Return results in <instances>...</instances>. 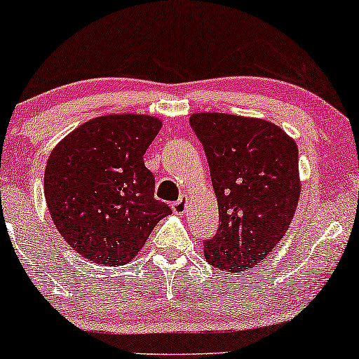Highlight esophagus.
<instances>
[{"label": "esophagus", "instance_id": "esophagus-1", "mask_svg": "<svg viewBox=\"0 0 359 359\" xmlns=\"http://www.w3.org/2000/svg\"><path fill=\"white\" fill-rule=\"evenodd\" d=\"M173 212L175 214H184L186 212V196H180V199L176 203H173Z\"/></svg>", "mask_w": 359, "mask_h": 359}]
</instances>
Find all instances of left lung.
Instances as JSON below:
<instances>
[{
  "instance_id": "left-lung-1",
  "label": "left lung",
  "mask_w": 359,
  "mask_h": 359,
  "mask_svg": "<svg viewBox=\"0 0 359 359\" xmlns=\"http://www.w3.org/2000/svg\"><path fill=\"white\" fill-rule=\"evenodd\" d=\"M211 171L219 229L204 242L212 267L244 272L285 234L300 198L299 148L276 123L219 111L189 118Z\"/></svg>"
}]
</instances>
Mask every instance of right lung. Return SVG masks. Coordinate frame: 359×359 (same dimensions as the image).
Returning a JSON list of instances; mask_svg holds the SVG:
<instances>
[{
  "instance_id": "right-lung-1",
  "label": "right lung",
  "mask_w": 359,
  "mask_h": 359,
  "mask_svg": "<svg viewBox=\"0 0 359 359\" xmlns=\"http://www.w3.org/2000/svg\"><path fill=\"white\" fill-rule=\"evenodd\" d=\"M161 128L151 115L95 117L64 137L44 171L49 214L83 259L128 264L153 227L171 214L155 199V176L143 155Z\"/></svg>"
}]
</instances>
